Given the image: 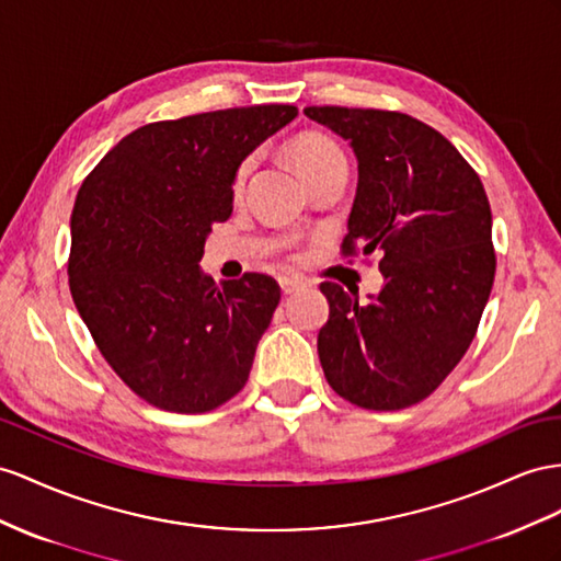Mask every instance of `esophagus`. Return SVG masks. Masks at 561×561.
Instances as JSON below:
<instances>
[{"label": "esophagus", "mask_w": 561, "mask_h": 561, "mask_svg": "<svg viewBox=\"0 0 561 561\" xmlns=\"http://www.w3.org/2000/svg\"><path fill=\"white\" fill-rule=\"evenodd\" d=\"M279 286H282V291L289 296V294H294V291H298V289H304L306 286V282L300 279V277H294V275H282L279 277Z\"/></svg>", "instance_id": "obj_1"}]
</instances>
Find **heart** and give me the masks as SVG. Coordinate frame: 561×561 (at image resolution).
<instances>
[{
    "instance_id": "heart-1",
    "label": "heart",
    "mask_w": 561,
    "mask_h": 561,
    "mask_svg": "<svg viewBox=\"0 0 561 561\" xmlns=\"http://www.w3.org/2000/svg\"><path fill=\"white\" fill-rule=\"evenodd\" d=\"M289 158L300 175H304V180H310L312 175H318V172L332 168L336 163H346V156H343L339 144L322 133H306L296 137L289 144ZM251 163H253L251 158H247V161L237 168V175H234L237 192L241 190L243 182H247Z\"/></svg>"
}]
</instances>
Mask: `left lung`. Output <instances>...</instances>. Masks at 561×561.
<instances>
[{"instance_id": "1", "label": "left lung", "mask_w": 561, "mask_h": 561, "mask_svg": "<svg viewBox=\"0 0 561 561\" xmlns=\"http://www.w3.org/2000/svg\"><path fill=\"white\" fill-rule=\"evenodd\" d=\"M351 141L357 192L341 253H381L369 304L322 282L329 320L318 353L329 386L365 410H403L434 393L477 336L495 279L483 184L434 127L398 111L308 106Z\"/></svg>"}]
</instances>
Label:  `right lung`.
Masks as SVG:
<instances>
[{
  "label": "right lung",
  "instance_id": "obj_1",
  "mask_svg": "<svg viewBox=\"0 0 561 561\" xmlns=\"http://www.w3.org/2000/svg\"><path fill=\"white\" fill-rule=\"evenodd\" d=\"M296 116L270 104L149 123L80 186L70 294L104 360L153 408L210 412L249 381L279 284L261 272L215 284L198 263L232 215L237 168Z\"/></svg>",
  "mask_w": 561,
  "mask_h": 561
}]
</instances>
